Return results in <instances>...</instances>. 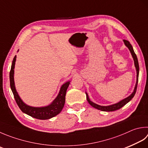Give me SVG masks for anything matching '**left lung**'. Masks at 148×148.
Listing matches in <instances>:
<instances>
[{"mask_svg":"<svg viewBox=\"0 0 148 148\" xmlns=\"http://www.w3.org/2000/svg\"><path fill=\"white\" fill-rule=\"evenodd\" d=\"M123 41H124L125 46H126L130 51L131 54H132V57L133 58V60H134V64H135V66L136 71V81L134 90H133V93L131 94L130 96L126 97V98H125L123 100H121V101H119V102L116 103V104H111L110 106H100L99 104H95V103L93 102L92 101H91L90 98H89L88 93L86 92V99H87V100L89 102V104H90L92 107L96 108L99 110L102 111H113L119 110V109H121L122 107H123L124 105H126L127 103L129 102L130 100L133 98V97L135 96V94L136 93V88H137V84H138V74H139V65H138V59H137V57H136V54L135 53V51H134V50H133L132 44L130 43V42L126 40H123Z\"/></svg>","mask_w":148,"mask_h":148,"instance_id":"left-lung-1","label":"left lung"}]
</instances>
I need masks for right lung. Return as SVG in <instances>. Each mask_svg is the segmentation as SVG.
I'll use <instances>...</instances> for the list:
<instances>
[{
	"label": "right lung",
	"mask_w": 148,
	"mask_h": 148,
	"mask_svg": "<svg viewBox=\"0 0 148 148\" xmlns=\"http://www.w3.org/2000/svg\"><path fill=\"white\" fill-rule=\"evenodd\" d=\"M16 58V56L15 55V57L13 58L12 68H11L10 72V80L11 89H12L14 98H15L19 108L23 113L32 116L33 118L40 120L49 119L59 114L60 111L62 110L64 106L66 91L69 84H70V81L66 82L62 85L57 97L48 106L43 107L30 106L22 101V100L21 99L20 96L18 95L17 91L16 90L15 82H14V68H15Z\"/></svg>",
	"instance_id": "add662e5"
}]
</instances>
